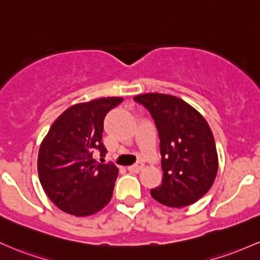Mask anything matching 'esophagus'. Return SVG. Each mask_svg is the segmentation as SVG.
<instances>
[{"label": "esophagus", "mask_w": 260, "mask_h": 260, "mask_svg": "<svg viewBox=\"0 0 260 260\" xmlns=\"http://www.w3.org/2000/svg\"><path fill=\"white\" fill-rule=\"evenodd\" d=\"M142 168H144V163H142V162H138V163H136V165L130 166V167L127 168V169H129L130 172H140Z\"/></svg>", "instance_id": "34e87169"}]
</instances>
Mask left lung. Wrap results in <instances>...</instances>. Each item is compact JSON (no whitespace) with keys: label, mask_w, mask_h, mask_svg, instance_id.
<instances>
[{"label":"left lung","mask_w":260,"mask_h":260,"mask_svg":"<svg viewBox=\"0 0 260 260\" xmlns=\"http://www.w3.org/2000/svg\"><path fill=\"white\" fill-rule=\"evenodd\" d=\"M134 99L151 113L158 131L163 179L151 195L171 208L191 205L208 193L217 174L216 145L209 124L174 95L146 93Z\"/></svg>","instance_id":"obj_1"}]
</instances>
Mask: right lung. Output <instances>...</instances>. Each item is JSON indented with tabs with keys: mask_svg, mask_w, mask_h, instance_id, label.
Returning <instances> with one entry per match:
<instances>
[{
	"mask_svg": "<svg viewBox=\"0 0 260 260\" xmlns=\"http://www.w3.org/2000/svg\"><path fill=\"white\" fill-rule=\"evenodd\" d=\"M124 98H99L75 104L51 125L38 154V174L48 198L60 210L88 216L112 199L118 168L98 163L95 150L106 156L102 142L104 118Z\"/></svg>",
	"mask_w": 260,
	"mask_h": 260,
	"instance_id": "right-lung-1",
	"label": "right lung"
}]
</instances>
